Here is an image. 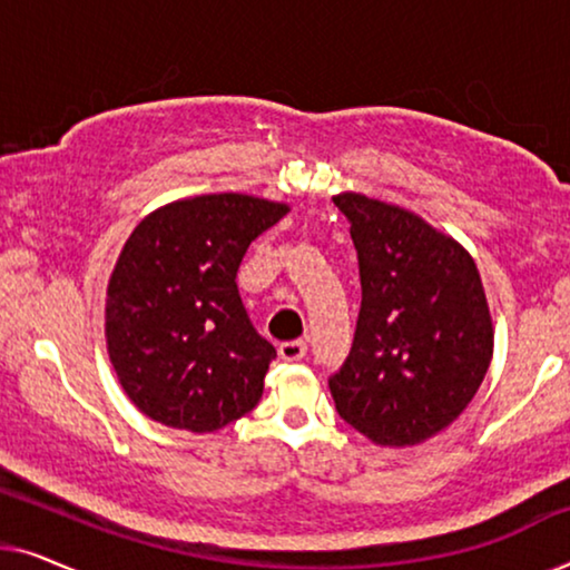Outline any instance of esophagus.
Instances as JSON below:
<instances>
[{"mask_svg": "<svg viewBox=\"0 0 570 570\" xmlns=\"http://www.w3.org/2000/svg\"><path fill=\"white\" fill-rule=\"evenodd\" d=\"M306 342L303 340H293V342H283V345H279V357H283V361H287V363H295V361H303V357H306Z\"/></svg>", "mask_w": 570, "mask_h": 570, "instance_id": "1", "label": "esophagus"}]
</instances>
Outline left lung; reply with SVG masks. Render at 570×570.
Masks as SVG:
<instances>
[{
    "instance_id": "8db88e82",
    "label": "left lung",
    "mask_w": 570,
    "mask_h": 570,
    "mask_svg": "<svg viewBox=\"0 0 570 570\" xmlns=\"http://www.w3.org/2000/svg\"><path fill=\"white\" fill-rule=\"evenodd\" d=\"M350 220L361 314L330 379L340 417L379 446H415L466 410L493 361V318L470 252L423 217L357 191Z\"/></svg>"
}]
</instances>
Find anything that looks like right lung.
<instances>
[{
  "label": "right lung",
  "instance_id": "obj_1",
  "mask_svg": "<svg viewBox=\"0 0 570 570\" xmlns=\"http://www.w3.org/2000/svg\"><path fill=\"white\" fill-rule=\"evenodd\" d=\"M291 213L252 194H199L145 217L106 291V347L131 404L155 423L220 431L262 400L275 347L240 303L248 244Z\"/></svg>",
  "mask_w": 570,
  "mask_h": 570
}]
</instances>
